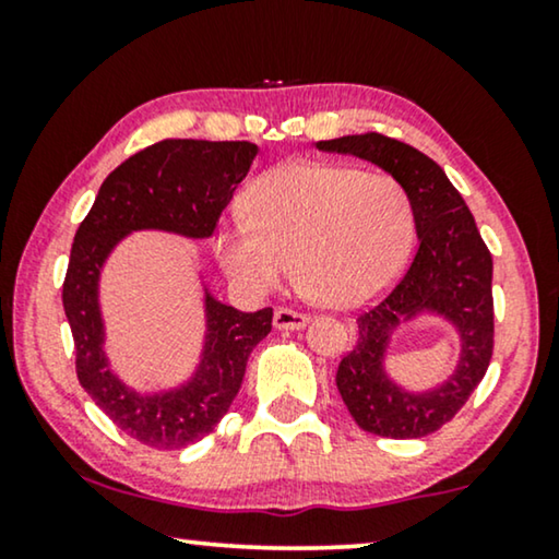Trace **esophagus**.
Returning <instances> with one entry per match:
<instances>
[{
	"mask_svg": "<svg viewBox=\"0 0 559 559\" xmlns=\"http://www.w3.org/2000/svg\"><path fill=\"white\" fill-rule=\"evenodd\" d=\"M305 325H308V316L305 312L289 308L274 310V328H280V331H300Z\"/></svg>",
	"mask_w": 559,
	"mask_h": 559,
	"instance_id": "obj_1",
	"label": "esophagus"
}]
</instances>
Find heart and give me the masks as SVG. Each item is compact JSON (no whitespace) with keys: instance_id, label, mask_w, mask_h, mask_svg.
<instances>
[{"instance_id":"obj_1","label":"heart","mask_w":559,"mask_h":559,"mask_svg":"<svg viewBox=\"0 0 559 559\" xmlns=\"http://www.w3.org/2000/svg\"><path fill=\"white\" fill-rule=\"evenodd\" d=\"M243 218L216 236V254L236 285L262 295L297 266L305 293L328 308H358L392 285L415 236L402 182L348 165L289 163L243 198Z\"/></svg>"}]
</instances>
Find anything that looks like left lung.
<instances>
[{"label":"left lung","instance_id":"left-lung-1","mask_svg":"<svg viewBox=\"0 0 559 559\" xmlns=\"http://www.w3.org/2000/svg\"><path fill=\"white\" fill-rule=\"evenodd\" d=\"M318 150L379 165L407 190L417 251L384 300L358 316L356 346L341 358L335 384L350 417L381 438H425L453 419L486 377L493 354V259L476 218L442 167L392 136L369 132L318 142ZM445 317L462 341L456 371L440 388L409 393L385 373L388 341L404 319Z\"/></svg>","mask_w":559,"mask_h":559}]
</instances>
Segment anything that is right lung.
<instances>
[{
    "mask_svg": "<svg viewBox=\"0 0 559 559\" xmlns=\"http://www.w3.org/2000/svg\"><path fill=\"white\" fill-rule=\"evenodd\" d=\"M259 147L251 142L163 140L124 159L102 182L75 231L63 308L75 346V373L91 400L129 438L178 450L213 432L239 394L249 354L272 331V308L241 312L205 289L201 364L186 384L142 394L109 369L98 280L114 247L132 231L209 239Z\"/></svg>",
    "mask_w": 559,
    "mask_h": 559,
    "instance_id": "right-lung-1",
    "label": "right lung"
}]
</instances>
